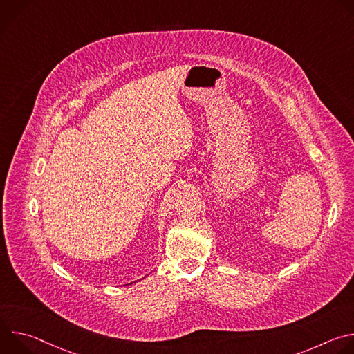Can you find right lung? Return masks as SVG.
I'll list each match as a JSON object with an SVG mask.
<instances>
[{
  "label": "right lung",
  "instance_id": "add662e5",
  "mask_svg": "<svg viewBox=\"0 0 354 354\" xmlns=\"http://www.w3.org/2000/svg\"><path fill=\"white\" fill-rule=\"evenodd\" d=\"M130 284H131V283H130Z\"/></svg>",
  "mask_w": 354,
  "mask_h": 354
}]
</instances>
